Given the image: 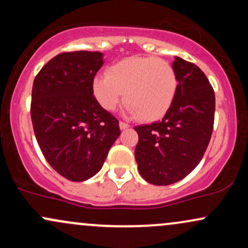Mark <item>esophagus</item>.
Masks as SVG:
<instances>
[{
    "label": "esophagus",
    "mask_w": 248,
    "mask_h": 248,
    "mask_svg": "<svg viewBox=\"0 0 248 248\" xmlns=\"http://www.w3.org/2000/svg\"><path fill=\"white\" fill-rule=\"evenodd\" d=\"M119 127H120L121 130H124V129H127V128H129L130 126L128 124H124V122L120 121V122H119Z\"/></svg>",
    "instance_id": "obj_1"
}]
</instances>
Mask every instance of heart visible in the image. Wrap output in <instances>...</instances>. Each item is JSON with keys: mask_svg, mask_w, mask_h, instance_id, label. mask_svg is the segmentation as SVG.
Instances as JSON below:
<instances>
[{"mask_svg": "<svg viewBox=\"0 0 248 248\" xmlns=\"http://www.w3.org/2000/svg\"><path fill=\"white\" fill-rule=\"evenodd\" d=\"M177 88L178 78L172 65L155 57L126 58L92 81L93 95L104 109L114 110L124 94L128 113L143 121L166 115Z\"/></svg>", "mask_w": 248, "mask_h": 248, "instance_id": "heart-1", "label": "heart"}]
</instances>
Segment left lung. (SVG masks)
<instances>
[{
	"instance_id": "8db88e82",
	"label": "left lung",
	"mask_w": 248,
	"mask_h": 248,
	"mask_svg": "<svg viewBox=\"0 0 248 248\" xmlns=\"http://www.w3.org/2000/svg\"><path fill=\"white\" fill-rule=\"evenodd\" d=\"M172 67L178 88L170 109L161 121L135 127L139 172L155 186L176 183L198 166L215 121V92L203 71L179 57Z\"/></svg>"
}]
</instances>
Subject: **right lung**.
<instances>
[{"label":"right lung","instance_id":"add662e5","mask_svg":"<svg viewBox=\"0 0 248 248\" xmlns=\"http://www.w3.org/2000/svg\"><path fill=\"white\" fill-rule=\"evenodd\" d=\"M102 65L101 52L59 53L33 80L31 120L38 146L50 166L72 182L93 177L120 135L119 121L92 92Z\"/></svg>","mask_w":248,"mask_h":248}]
</instances>
